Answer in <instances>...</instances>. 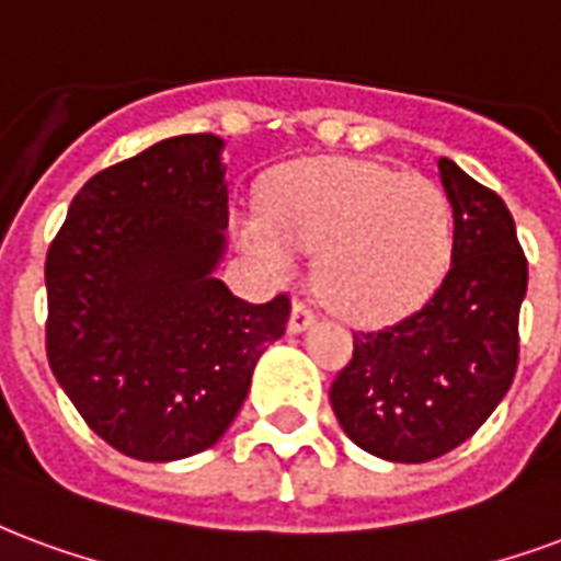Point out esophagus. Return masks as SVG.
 Returning a JSON list of instances; mask_svg holds the SVG:
<instances>
[{
    "instance_id": "obj_1",
    "label": "esophagus",
    "mask_w": 561,
    "mask_h": 561,
    "mask_svg": "<svg viewBox=\"0 0 561 561\" xmlns=\"http://www.w3.org/2000/svg\"><path fill=\"white\" fill-rule=\"evenodd\" d=\"M314 321H318V314H314L302 300H294L291 318H288V333H306Z\"/></svg>"
}]
</instances>
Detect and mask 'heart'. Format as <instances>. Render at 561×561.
<instances>
[{
    "instance_id": "obj_1",
    "label": "heart",
    "mask_w": 561,
    "mask_h": 561,
    "mask_svg": "<svg viewBox=\"0 0 561 561\" xmlns=\"http://www.w3.org/2000/svg\"><path fill=\"white\" fill-rule=\"evenodd\" d=\"M240 243L273 273H291L297 249H321L323 297L375 321L434 288L449 261L451 207L428 178L365 160H318L273 186L267 214L240 222Z\"/></svg>"
}]
</instances>
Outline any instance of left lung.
I'll return each mask as SVG.
<instances>
[{
  "label": "left lung",
  "mask_w": 561,
  "mask_h": 561,
  "mask_svg": "<svg viewBox=\"0 0 561 561\" xmlns=\"http://www.w3.org/2000/svg\"><path fill=\"white\" fill-rule=\"evenodd\" d=\"M455 234L451 267L422 309L354 335V359L330 389L339 425L359 449L425 463L470 439L517 371L526 259L508 207L439 157Z\"/></svg>",
  "instance_id": "8db88e82"
}]
</instances>
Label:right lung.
Returning <instances> with one entry per match:
<instances>
[{
  "label": "right lung",
  "mask_w": 561,
  "mask_h": 561,
  "mask_svg": "<svg viewBox=\"0 0 561 561\" xmlns=\"http://www.w3.org/2000/svg\"><path fill=\"white\" fill-rule=\"evenodd\" d=\"M226 142L172 136L91 178L47 252V356L89 428L127 458L210 449L291 314L217 279Z\"/></svg>",
  "instance_id": "1"
}]
</instances>
